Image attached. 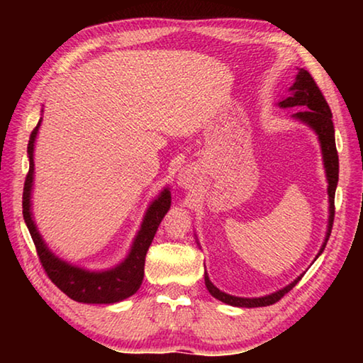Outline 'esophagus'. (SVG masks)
<instances>
[{"instance_id":"1","label":"esophagus","mask_w":363,"mask_h":363,"mask_svg":"<svg viewBox=\"0 0 363 363\" xmlns=\"http://www.w3.org/2000/svg\"><path fill=\"white\" fill-rule=\"evenodd\" d=\"M177 186L182 187V189H192L196 182V177H195V169L190 168V167H184L181 168L179 173H177Z\"/></svg>"}]
</instances>
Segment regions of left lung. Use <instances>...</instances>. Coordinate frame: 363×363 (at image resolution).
<instances>
[{
    "instance_id": "obj_1",
    "label": "left lung",
    "mask_w": 363,
    "mask_h": 363,
    "mask_svg": "<svg viewBox=\"0 0 363 363\" xmlns=\"http://www.w3.org/2000/svg\"><path fill=\"white\" fill-rule=\"evenodd\" d=\"M288 94L285 99L279 102L280 108H291L296 107L301 108L299 112L293 113L291 118L296 120L303 125L309 126L312 131L317 134L318 144H320L322 149V158H323V168H325V176H327L328 182V225H327V233H325V240L318 251L317 257L322 255V251L327 247V242L331 233V227H333V219H335V192L337 186V173H340V160H337V152H336V143H335V126L333 121H331V110L328 107L327 101H325L323 94L318 89L315 84L314 78L311 77V73L304 69H298V75L294 78V83L290 89H288ZM199 243V242H196ZM200 245V243H199ZM315 257V259H317ZM304 274H301L298 279H294L290 285H286L266 296L259 298H240V296H232V294H227L220 291L218 286L213 285V281L208 277L205 272V285L208 291L213 298H216L223 303L235 307H264L277 303L285 294L291 290V288L298 284V281L303 279Z\"/></svg>"
}]
</instances>
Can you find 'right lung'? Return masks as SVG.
Instances as JSON below:
<instances>
[{
  "instance_id": "right-lung-1",
  "label": "right lung",
  "mask_w": 363,
  "mask_h": 363,
  "mask_svg": "<svg viewBox=\"0 0 363 363\" xmlns=\"http://www.w3.org/2000/svg\"><path fill=\"white\" fill-rule=\"evenodd\" d=\"M43 112V110H41ZM43 118H40L38 125L30 134L27 153H28V174L23 186L22 196V208H23V219L28 227L30 235L33 238V243L38 251L40 261L45 267L48 277L52 280V284L60 288L67 296L72 298L78 303L86 304H113L120 301L133 296L139 290L140 284L144 280V264L145 255L149 250L150 243L155 237L157 229L164 214L168 213L171 206V192L168 187H164L158 194L155 200L152 201L150 206L147 208L144 214L143 224L134 237L131 250L128 256L115 267L106 270H89L84 267L75 266L69 261H64L52 253L46 242L43 240L38 227L35 224L33 213H32V190L35 179V140L38 136V130L41 126Z\"/></svg>"
}]
</instances>
